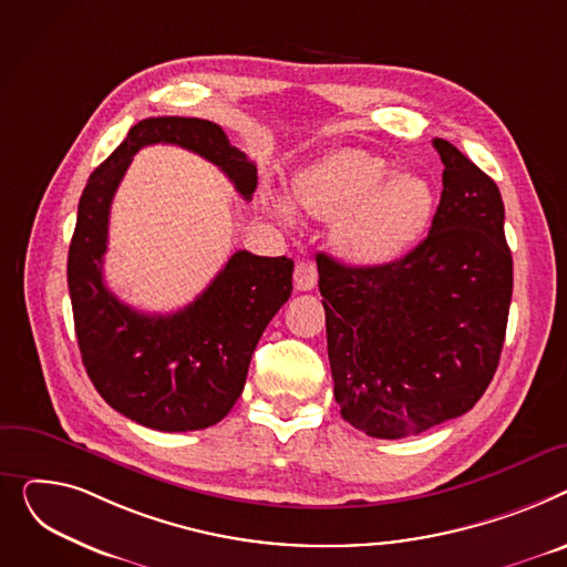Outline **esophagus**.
I'll return each mask as SVG.
<instances>
[{
    "instance_id": "34e87169",
    "label": "esophagus",
    "mask_w": 567,
    "mask_h": 567,
    "mask_svg": "<svg viewBox=\"0 0 567 567\" xmlns=\"http://www.w3.org/2000/svg\"><path fill=\"white\" fill-rule=\"evenodd\" d=\"M295 290H313L318 284V270L311 260H297L295 265Z\"/></svg>"
}]
</instances>
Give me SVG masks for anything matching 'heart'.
Listing matches in <instances>:
<instances>
[{
	"instance_id": "heart-1",
	"label": "heart",
	"mask_w": 567,
	"mask_h": 567,
	"mask_svg": "<svg viewBox=\"0 0 567 567\" xmlns=\"http://www.w3.org/2000/svg\"><path fill=\"white\" fill-rule=\"evenodd\" d=\"M292 204L318 219H334L331 240L357 265H384L405 254L432 217L435 196L425 178L389 174L384 157L361 151H331L292 181ZM286 217L284 206L275 208Z\"/></svg>"
}]
</instances>
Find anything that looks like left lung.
<instances>
[{"label":"left lung","mask_w":567,"mask_h":567,"mask_svg":"<svg viewBox=\"0 0 567 567\" xmlns=\"http://www.w3.org/2000/svg\"><path fill=\"white\" fill-rule=\"evenodd\" d=\"M427 236L408 256L350 268L318 254L334 398L357 430L401 440L470 412L502 357L513 256L496 183L446 140Z\"/></svg>","instance_id":"left-lung-1"}]
</instances>
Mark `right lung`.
Wrapping results in <instances>:
<instances>
[{
  "label": "right lung",
  "mask_w": 567,
  "mask_h": 567,
  "mask_svg": "<svg viewBox=\"0 0 567 567\" xmlns=\"http://www.w3.org/2000/svg\"><path fill=\"white\" fill-rule=\"evenodd\" d=\"M176 144L217 164L251 198L256 164L204 118L157 116L132 125L123 144L89 176L69 249V290L84 369L105 403L162 432L221 421L245 389L258 339L292 292V260L236 251L213 284L176 313L151 316L105 286L110 208L140 148Z\"/></svg>",
  "instance_id": "1"
}]
</instances>
